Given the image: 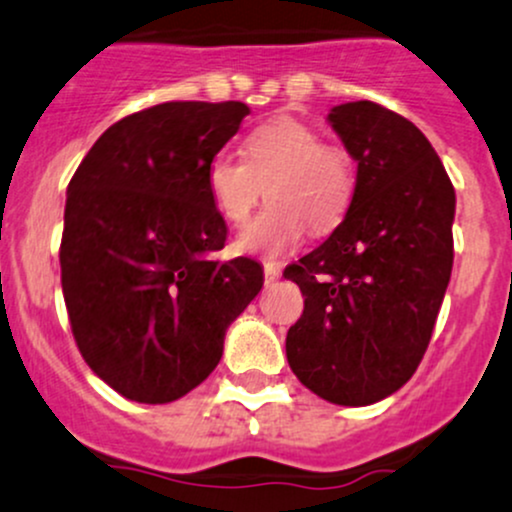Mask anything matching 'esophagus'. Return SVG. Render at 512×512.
Wrapping results in <instances>:
<instances>
[{
	"instance_id": "obj_1",
	"label": "esophagus",
	"mask_w": 512,
	"mask_h": 512,
	"mask_svg": "<svg viewBox=\"0 0 512 512\" xmlns=\"http://www.w3.org/2000/svg\"><path fill=\"white\" fill-rule=\"evenodd\" d=\"M263 278H266V285H273L280 278V268L275 263H263Z\"/></svg>"
}]
</instances>
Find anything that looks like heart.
Listing matches in <instances>:
<instances>
[{"label": "heart", "mask_w": 512, "mask_h": 512, "mask_svg": "<svg viewBox=\"0 0 512 512\" xmlns=\"http://www.w3.org/2000/svg\"><path fill=\"white\" fill-rule=\"evenodd\" d=\"M244 162L217 154L205 169L215 210L229 225H244L268 195L271 205L239 234L241 254L275 258L307 234H326L346 217L355 195V162L336 142H319L312 125L278 116L244 137Z\"/></svg>", "instance_id": "obj_1"}]
</instances>
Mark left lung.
Here are the masks:
<instances>
[{
  "label": "left lung",
  "mask_w": 512,
  "mask_h": 512,
  "mask_svg": "<svg viewBox=\"0 0 512 512\" xmlns=\"http://www.w3.org/2000/svg\"><path fill=\"white\" fill-rule=\"evenodd\" d=\"M358 162L353 203L331 237L285 268L304 312L285 338L304 387L367 406L423 360L452 273L455 188L421 130L372 101L329 113Z\"/></svg>",
  "instance_id": "left-lung-1"
}]
</instances>
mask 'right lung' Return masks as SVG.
<instances>
[{"instance_id":"1","label":"right lung","mask_w":512,"mask_h":512,"mask_svg":"<svg viewBox=\"0 0 512 512\" xmlns=\"http://www.w3.org/2000/svg\"><path fill=\"white\" fill-rule=\"evenodd\" d=\"M241 101H169L108 128L67 186L62 295L86 365L140 404H169L222 358L227 326L263 287L251 258L217 261L227 225L205 169Z\"/></svg>"}]
</instances>
